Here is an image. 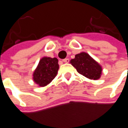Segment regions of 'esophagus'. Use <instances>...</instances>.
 <instances>
[{
  "label": "esophagus",
  "instance_id": "esophagus-1",
  "mask_svg": "<svg viewBox=\"0 0 128 128\" xmlns=\"http://www.w3.org/2000/svg\"><path fill=\"white\" fill-rule=\"evenodd\" d=\"M62 62H65V63H68V62H69V60H68V58L64 59V60H62Z\"/></svg>",
  "mask_w": 128,
  "mask_h": 128
}]
</instances>
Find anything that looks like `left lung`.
I'll return each instance as SVG.
<instances>
[{
    "instance_id": "obj_1",
    "label": "left lung",
    "mask_w": 128,
    "mask_h": 128,
    "mask_svg": "<svg viewBox=\"0 0 128 128\" xmlns=\"http://www.w3.org/2000/svg\"><path fill=\"white\" fill-rule=\"evenodd\" d=\"M70 63L80 74L88 79L96 80L101 77L102 66L88 53L82 52L77 54L75 58L70 60Z\"/></svg>"
}]
</instances>
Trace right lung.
<instances>
[{"label": "right lung", "mask_w": 128, "mask_h": 128, "mask_svg": "<svg viewBox=\"0 0 128 128\" xmlns=\"http://www.w3.org/2000/svg\"><path fill=\"white\" fill-rule=\"evenodd\" d=\"M59 69L58 60L44 57L39 62L34 70L33 79L35 83L41 87L46 86L56 78Z\"/></svg>", "instance_id": "right-lung-1"}]
</instances>
